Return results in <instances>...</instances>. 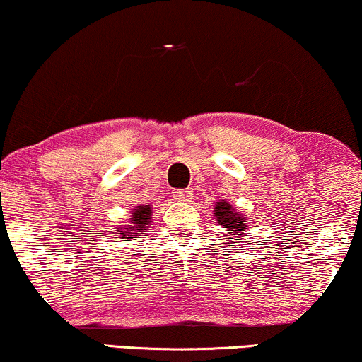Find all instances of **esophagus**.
Segmentation results:
<instances>
[{
	"instance_id": "esophagus-1",
	"label": "esophagus",
	"mask_w": 362,
	"mask_h": 362,
	"mask_svg": "<svg viewBox=\"0 0 362 362\" xmlns=\"http://www.w3.org/2000/svg\"><path fill=\"white\" fill-rule=\"evenodd\" d=\"M192 194H194V190L192 189H177L172 192L173 199H177V200H189V199H192Z\"/></svg>"
}]
</instances>
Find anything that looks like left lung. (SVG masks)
<instances>
[{
	"label": "left lung",
	"mask_w": 362,
	"mask_h": 362,
	"mask_svg": "<svg viewBox=\"0 0 362 362\" xmlns=\"http://www.w3.org/2000/svg\"><path fill=\"white\" fill-rule=\"evenodd\" d=\"M214 214H215V218L221 222V226L228 228V230L235 232V234H232L234 235L232 239L240 240L242 230H244L245 222H247L245 218L242 217L239 212H235L234 207H232V205H228L227 202H217Z\"/></svg>",
	"instance_id": "obj_1"
}]
</instances>
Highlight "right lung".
Instances as JSON below:
<instances>
[{
    "mask_svg": "<svg viewBox=\"0 0 362 362\" xmlns=\"http://www.w3.org/2000/svg\"><path fill=\"white\" fill-rule=\"evenodd\" d=\"M150 215H152V210H150L148 205H140V207L134 209V215H132V223H134V227H132L130 232H123V237L125 235H134V234H140V232L147 230L148 227V218ZM120 232V230H118ZM135 239V237H134Z\"/></svg>",
    "mask_w": 362,
    "mask_h": 362,
    "instance_id": "right-lung-1",
    "label": "right lung"
}]
</instances>
